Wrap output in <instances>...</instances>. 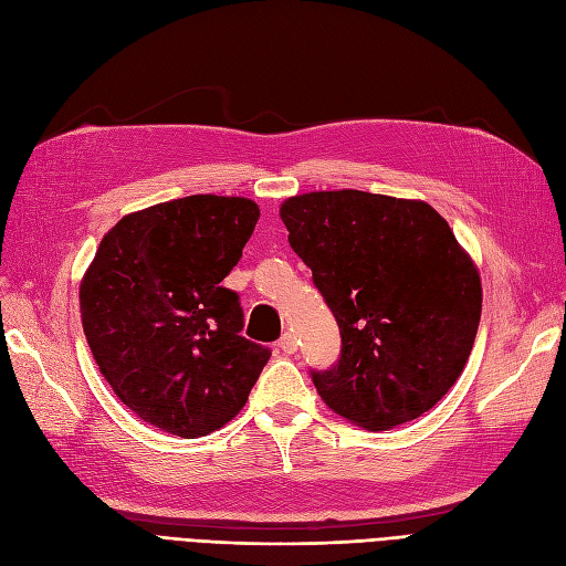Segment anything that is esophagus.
<instances>
[{
  "mask_svg": "<svg viewBox=\"0 0 566 566\" xmlns=\"http://www.w3.org/2000/svg\"><path fill=\"white\" fill-rule=\"evenodd\" d=\"M279 347H281L283 354H295V352H297V339H295V335L285 333V335L281 337V342H279Z\"/></svg>",
  "mask_w": 566,
  "mask_h": 566,
  "instance_id": "1",
  "label": "esophagus"
}]
</instances>
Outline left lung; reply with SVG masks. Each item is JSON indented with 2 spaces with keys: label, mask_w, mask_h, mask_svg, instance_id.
<instances>
[{
  "label": "left lung",
  "mask_w": 566,
  "mask_h": 566,
  "mask_svg": "<svg viewBox=\"0 0 566 566\" xmlns=\"http://www.w3.org/2000/svg\"><path fill=\"white\" fill-rule=\"evenodd\" d=\"M290 248L339 325L342 349L312 370L325 406L366 430L427 413L465 368L482 281L432 205L366 191H314L281 205Z\"/></svg>",
  "instance_id": "1"
}]
</instances>
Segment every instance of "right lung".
Masks as SVG:
<instances>
[{
	"label": "right lung",
	"instance_id": "obj_1",
	"mask_svg": "<svg viewBox=\"0 0 566 566\" xmlns=\"http://www.w3.org/2000/svg\"><path fill=\"white\" fill-rule=\"evenodd\" d=\"M248 198L188 196L123 217L80 283L82 328L117 399L153 427L205 437L235 418L271 352L221 285L254 231Z\"/></svg>",
	"mask_w": 566,
	"mask_h": 566
}]
</instances>
